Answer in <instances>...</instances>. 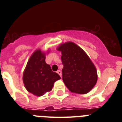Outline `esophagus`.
<instances>
[{
  "mask_svg": "<svg viewBox=\"0 0 122 122\" xmlns=\"http://www.w3.org/2000/svg\"><path fill=\"white\" fill-rule=\"evenodd\" d=\"M57 73L58 74H59V75H60V77H62V72H61V71H60V70H58L57 71Z\"/></svg>",
  "mask_w": 122,
  "mask_h": 122,
  "instance_id": "esophagus-1",
  "label": "esophagus"
}]
</instances>
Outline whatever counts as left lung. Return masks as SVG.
<instances>
[{
  "label": "left lung",
  "mask_w": 122,
  "mask_h": 122,
  "mask_svg": "<svg viewBox=\"0 0 122 122\" xmlns=\"http://www.w3.org/2000/svg\"><path fill=\"white\" fill-rule=\"evenodd\" d=\"M62 79L70 91L79 94L88 93L97 82V71L93 62L83 49L73 42L61 44Z\"/></svg>",
  "instance_id": "left-lung-1"
}]
</instances>
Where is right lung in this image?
I'll use <instances>...</instances> for the list:
<instances>
[{"mask_svg":"<svg viewBox=\"0 0 122 122\" xmlns=\"http://www.w3.org/2000/svg\"><path fill=\"white\" fill-rule=\"evenodd\" d=\"M45 54L37 49L29 59L23 73V82L28 92L40 97L50 92L60 77L45 62Z\"/></svg>","mask_w":122,"mask_h":122,"instance_id":"obj_1","label":"right lung"}]
</instances>
